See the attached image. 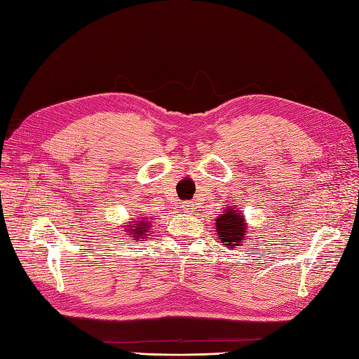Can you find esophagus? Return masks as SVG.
Listing matches in <instances>:
<instances>
[{"label": "esophagus", "mask_w": 359, "mask_h": 359, "mask_svg": "<svg viewBox=\"0 0 359 359\" xmlns=\"http://www.w3.org/2000/svg\"><path fill=\"white\" fill-rule=\"evenodd\" d=\"M183 211H185V212H193V205L185 203V205H183Z\"/></svg>", "instance_id": "34e87169"}]
</instances>
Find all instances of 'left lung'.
<instances>
[{"instance_id":"8db88e82","label":"left lung","mask_w":359,"mask_h":359,"mask_svg":"<svg viewBox=\"0 0 359 359\" xmlns=\"http://www.w3.org/2000/svg\"><path fill=\"white\" fill-rule=\"evenodd\" d=\"M215 229H217L219 240L228 248L240 246L245 238L246 223L245 217L236 208L224 206L223 214L215 220Z\"/></svg>"}]
</instances>
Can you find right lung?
<instances>
[{"label": "right lung", "instance_id": "obj_1", "mask_svg": "<svg viewBox=\"0 0 359 359\" xmlns=\"http://www.w3.org/2000/svg\"><path fill=\"white\" fill-rule=\"evenodd\" d=\"M147 219H153V217H142L140 222L130 223L128 229H125V231L131 232V237H145L147 232H148V228H149V223H148Z\"/></svg>", "mask_w": 359, "mask_h": 359}]
</instances>
